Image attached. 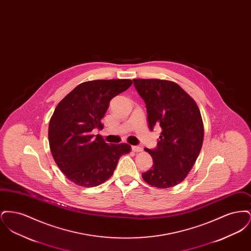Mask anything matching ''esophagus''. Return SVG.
I'll list each match as a JSON object with an SVG mask.
<instances>
[{
  "label": "esophagus",
  "instance_id": "esophagus-1",
  "mask_svg": "<svg viewBox=\"0 0 251 251\" xmlns=\"http://www.w3.org/2000/svg\"><path fill=\"white\" fill-rule=\"evenodd\" d=\"M131 150L134 151V152H140L143 151L142 147H139V146H132L131 147Z\"/></svg>",
  "mask_w": 251,
  "mask_h": 251
}]
</instances>
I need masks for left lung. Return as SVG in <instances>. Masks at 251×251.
Masks as SVG:
<instances>
[{"label": "left lung", "instance_id": "1", "mask_svg": "<svg viewBox=\"0 0 251 251\" xmlns=\"http://www.w3.org/2000/svg\"><path fill=\"white\" fill-rule=\"evenodd\" d=\"M148 114V125L153 131L160 126L157 147L145 149L153 166L142 174L144 180L157 188H169L187 176L201 152L204 129L195 100L179 84L167 80L133 79Z\"/></svg>", "mask_w": 251, "mask_h": 251}]
</instances>
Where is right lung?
I'll return each instance as SVG.
<instances>
[{"mask_svg": "<svg viewBox=\"0 0 251 251\" xmlns=\"http://www.w3.org/2000/svg\"><path fill=\"white\" fill-rule=\"evenodd\" d=\"M131 84L128 79L84 82L55 108L49 123L50 149L57 167L75 184L103 183L113 175L120 156L131 151L130 145L105 143L91 131L102 130L110 100Z\"/></svg>", "mask_w": 251, "mask_h": 251, "instance_id": "obj_1", "label": "right lung"}]
</instances>
